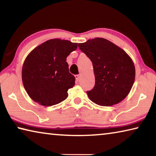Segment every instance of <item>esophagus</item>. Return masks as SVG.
Listing matches in <instances>:
<instances>
[{
    "mask_svg": "<svg viewBox=\"0 0 156 156\" xmlns=\"http://www.w3.org/2000/svg\"><path fill=\"white\" fill-rule=\"evenodd\" d=\"M80 75H76V76H75L76 80H77V81H78L79 80H80Z\"/></svg>",
    "mask_w": 156,
    "mask_h": 156,
    "instance_id": "obj_1",
    "label": "esophagus"
}]
</instances>
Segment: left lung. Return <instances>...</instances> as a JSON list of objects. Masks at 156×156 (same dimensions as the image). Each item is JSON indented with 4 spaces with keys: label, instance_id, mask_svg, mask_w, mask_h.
<instances>
[{
    "label": "left lung",
    "instance_id": "8db88e82",
    "mask_svg": "<svg viewBox=\"0 0 156 156\" xmlns=\"http://www.w3.org/2000/svg\"><path fill=\"white\" fill-rule=\"evenodd\" d=\"M78 47L91 60L95 86L87 91L89 98L100 106H112L127 96L135 80L136 70L129 55L102 38L89 39Z\"/></svg>",
    "mask_w": 156,
    "mask_h": 156
}]
</instances>
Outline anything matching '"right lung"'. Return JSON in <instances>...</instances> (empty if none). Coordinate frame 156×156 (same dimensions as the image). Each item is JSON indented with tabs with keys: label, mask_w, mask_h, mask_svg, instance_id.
I'll list each match as a JSON object with an SVG mask.
<instances>
[{
	"label": "right lung",
	"mask_w": 156,
	"mask_h": 156,
	"mask_svg": "<svg viewBox=\"0 0 156 156\" xmlns=\"http://www.w3.org/2000/svg\"><path fill=\"white\" fill-rule=\"evenodd\" d=\"M78 43L51 39L33 49L25 60L22 80L26 91L34 101L43 106H52L65 100L76 78L69 72L66 62Z\"/></svg>",
	"instance_id": "add662e5"
}]
</instances>
